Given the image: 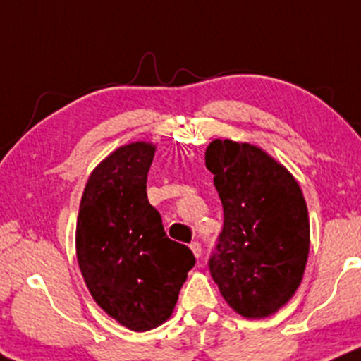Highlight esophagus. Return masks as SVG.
<instances>
[{"mask_svg": "<svg viewBox=\"0 0 361 361\" xmlns=\"http://www.w3.org/2000/svg\"><path fill=\"white\" fill-rule=\"evenodd\" d=\"M189 247H191V250H192L194 256H196V257H201L202 249H201V244H200V242H192V244L189 245Z\"/></svg>", "mask_w": 361, "mask_h": 361, "instance_id": "1", "label": "esophagus"}]
</instances>
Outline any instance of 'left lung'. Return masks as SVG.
Masks as SVG:
<instances>
[{"mask_svg":"<svg viewBox=\"0 0 361 361\" xmlns=\"http://www.w3.org/2000/svg\"><path fill=\"white\" fill-rule=\"evenodd\" d=\"M204 161L225 216L209 259L212 276L242 317H269L300 286L309 257L310 224L300 185L256 145L214 140Z\"/></svg>","mask_w":361,"mask_h":361,"instance_id":"8db88e82","label":"left lung"}]
</instances>
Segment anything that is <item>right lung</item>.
Instances as JSON below:
<instances>
[{
	"label": "right lung",
	"mask_w": 361,
	"mask_h": 361,
	"mask_svg": "<svg viewBox=\"0 0 361 361\" xmlns=\"http://www.w3.org/2000/svg\"><path fill=\"white\" fill-rule=\"evenodd\" d=\"M147 141L119 147L88 177L76 221V259L93 300L136 333L172 315L192 268L191 249L170 240L148 202L155 157Z\"/></svg>",
	"instance_id": "add662e5"
}]
</instances>
